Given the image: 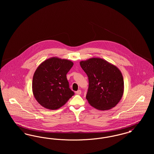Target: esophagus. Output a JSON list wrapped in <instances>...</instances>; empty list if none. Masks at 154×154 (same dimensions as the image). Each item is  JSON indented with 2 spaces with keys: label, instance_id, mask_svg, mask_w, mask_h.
Instances as JSON below:
<instances>
[{
  "label": "esophagus",
  "instance_id": "34e87169",
  "mask_svg": "<svg viewBox=\"0 0 154 154\" xmlns=\"http://www.w3.org/2000/svg\"><path fill=\"white\" fill-rule=\"evenodd\" d=\"M75 93L77 95H80L81 94V90H78L77 91L75 92Z\"/></svg>",
  "mask_w": 154,
  "mask_h": 154
}]
</instances>
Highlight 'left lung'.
Segmentation results:
<instances>
[{
  "mask_svg": "<svg viewBox=\"0 0 154 154\" xmlns=\"http://www.w3.org/2000/svg\"><path fill=\"white\" fill-rule=\"evenodd\" d=\"M80 64L88 77L86 98L89 104L102 111L114 107L121 100L124 91V79L120 70L97 57L81 60Z\"/></svg>",
  "mask_w": 154,
  "mask_h": 154,
  "instance_id": "obj_1",
  "label": "left lung"
}]
</instances>
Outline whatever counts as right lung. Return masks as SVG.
Listing matches in <instances>:
<instances>
[{"instance_id": "right-lung-1", "label": "right lung", "mask_w": 154, "mask_h": 154, "mask_svg": "<svg viewBox=\"0 0 154 154\" xmlns=\"http://www.w3.org/2000/svg\"><path fill=\"white\" fill-rule=\"evenodd\" d=\"M73 66L71 60L54 57L37 67L33 77L32 92L42 106L48 110L58 109L74 95L66 77Z\"/></svg>"}]
</instances>
